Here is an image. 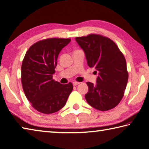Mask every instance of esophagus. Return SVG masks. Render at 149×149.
Returning a JSON list of instances; mask_svg holds the SVG:
<instances>
[{
  "mask_svg": "<svg viewBox=\"0 0 149 149\" xmlns=\"http://www.w3.org/2000/svg\"><path fill=\"white\" fill-rule=\"evenodd\" d=\"M79 84H80V82H78V81H73V82H72V84H73L74 86H77Z\"/></svg>",
  "mask_w": 149,
  "mask_h": 149,
  "instance_id": "esophagus-1",
  "label": "esophagus"
}]
</instances>
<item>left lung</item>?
I'll list each match as a JSON object with an SVG mask.
<instances>
[{
	"label": "left lung",
	"mask_w": 149,
	"mask_h": 149,
	"mask_svg": "<svg viewBox=\"0 0 149 149\" xmlns=\"http://www.w3.org/2000/svg\"><path fill=\"white\" fill-rule=\"evenodd\" d=\"M75 40L84 50L88 65L98 72L96 84L87 82L86 101L102 111L116 107L124 95L129 78L123 53L113 40L100 35L90 34Z\"/></svg>",
	"instance_id": "8db88e82"
}]
</instances>
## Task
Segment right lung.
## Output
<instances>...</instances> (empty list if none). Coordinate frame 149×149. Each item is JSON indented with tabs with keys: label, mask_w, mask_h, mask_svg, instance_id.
I'll list each match as a JSON object with an SVG mask.
<instances>
[{
	"label": "right lung",
	"mask_w": 149,
	"mask_h": 149,
	"mask_svg": "<svg viewBox=\"0 0 149 149\" xmlns=\"http://www.w3.org/2000/svg\"><path fill=\"white\" fill-rule=\"evenodd\" d=\"M70 38H51L33 44L21 67V81L26 98L32 107L44 114L58 111L72 92V83L63 85L53 79L58 56Z\"/></svg>",
	"instance_id": "1"
}]
</instances>
